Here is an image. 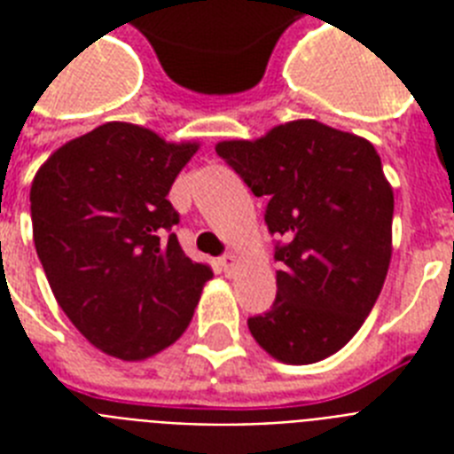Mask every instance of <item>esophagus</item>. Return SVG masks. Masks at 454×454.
<instances>
[{"label":"esophagus","instance_id":"esophagus-1","mask_svg":"<svg viewBox=\"0 0 454 454\" xmlns=\"http://www.w3.org/2000/svg\"><path fill=\"white\" fill-rule=\"evenodd\" d=\"M219 266L223 273H228V276H231V273L235 270V266H238V259H235V254H223L219 259Z\"/></svg>","mask_w":454,"mask_h":454}]
</instances>
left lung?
Returning <instances> with one entry per match:
<instances>
[{
	"instance_id": "8db88e82",
	"label": "left lung",
	"mask_w": 454,
	"mask_h": 454,
	"mask_svg": "<svg viewBox=\"0 0 454 454\" xmlns=\"http://www.w3.org/2000/svg\"><path fill=\"white\" fill-rule=\"evenodd\" d=\"M216 155L266 198L276 235V301L249 317L273 358L309 365L337 353L380 297L391 262L394 191L370 141L316 120L280 124Z\"/></svg>"
}]
</instances>
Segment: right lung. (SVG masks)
<instances>
[{"label": "right lung", "instance_id": "1", "mask_svg": "<svg viewBox=\"0 0 454 454\" xmlns=\"http://www.w3.org/2000/svg\"><path fill=\"white\" fill-rule=\"evenodd\" d=\"M195 151L108 122L59 148L32 181V235L53 297L108 356L144 360L174 344L212 278L171 233L167 195Z\"/></svg>", "mask_w": 454, "mask_h": 454}]
</instances>
